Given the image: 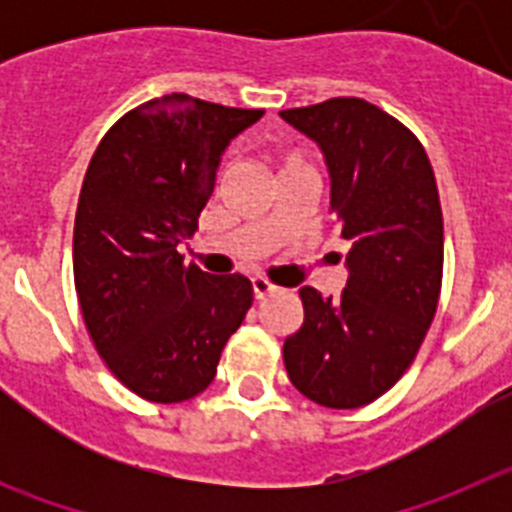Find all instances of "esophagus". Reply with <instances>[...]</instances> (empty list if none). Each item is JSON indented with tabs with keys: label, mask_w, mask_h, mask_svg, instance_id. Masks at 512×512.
<instances>
[{
	"label": "esophagus",
	"mask_w": 512,
	"mask_h": 512,
	"mask_svg": "<svg viewBox=\"0 0 512 512\" xmlns=\"http://www.w3.org/2000/svg\"><path fill=\"white\" fill-rule=\"evenodd\" d=\"M251 284H253V295H256V300H264V297L274 295V292L279 289L277 284H271L269 279H264V277H253Z\"/></svg>",
	"instance_id": "1"
}]
</instances>
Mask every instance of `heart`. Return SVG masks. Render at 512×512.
<instances>
[{
  "mask_svg": "<svg viewBox=\"0 0 512 512\" xmlns=\"http://www.w3.org/2000/svg\"><path fill=\"white\" fill-rule=\"evenodd\" d=\"M279 166H282V171H287V169H297V166H307V161L305 158L300 156V153H284L282 158H279Z\"/></svg>",
  "mask_w": 512,
  "mask_h": 512,
  "instance_id": "1",
  "label": "heart"
}]
</instances>
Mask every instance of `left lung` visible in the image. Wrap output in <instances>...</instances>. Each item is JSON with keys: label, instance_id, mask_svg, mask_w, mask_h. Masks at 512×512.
<instances>
[{"label": "left lung", "instance_id": "8db88e82", "mask_svg": "<svg viewBox=\"0 0 512 512\" xmlns=\"http://www.w3.org/2000/svg\"><path fill=\"white\" fill-rule=\"evenodd\" d=\"M320 146L330 210L348 251L338 297L302 287L305 320L284 341L297 390L323 408L369 405L408 372L431 328L443 277V215L420 140L359 97L279 112Z\"/></svg>", "mask_w": 512, "mask_h": 512}]
</instances>
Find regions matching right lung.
I'll return each instance as SVG.
<instances>
[{
  "label": "right lung",
  "mask_w": 512,
  "mask_h": 512,
  "mask_svg": "<svg viewBox=\"0 0 512 512\" xmlns=\"http://www.w3.org/2000/svg\"><path fill=\"white\" fill-rule=\"evenodd\" d=\"M264 110L166 94L107 130L74 223V284L94 348L130 392L184 402L215 379L253 302L243 274L184 264L225 146Z\"/></svg>",
  "instance_id": "1"
}]
</instances>
